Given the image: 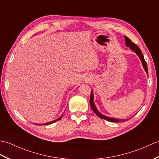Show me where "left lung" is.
I'll use <instances>...</instances> for the list:
<instances>
[{
	"mask_svg": "<svg viewBox=\"0 0 159 159\" xmlns=\"http://www.w3.org/2000/svg\"><path fill=\"white\" fill-rule=\"evenodd\" d=\"M125 43H126V46H127L128 48H130V50H131L133 52H135L136 54H137V55L139 56L140 61H142V65H143V67L144 70H145V71L146 72L147 74H148V66H147L146 62L145 61V59H144V57H143V56L142 54V51L140 50L139 48L137 46L136 44L133 43V42L130 41V39H129L126 36H125ZM90 104L91 108L93 109V111L95 113V114H97V116H98V117L102 118V119H105V120H107V121L114 122H118L120 121L123 122V121L125 120H124V119H118V118H116L108 117V116L102 114L101 112L98 111L97 108L96 107V105H95V104L94 103L93 90L91 91L90 98Z\"/></svg>",
	"mask_w": 159,
	"mask_h": 159,
	"instance_id": "1",
	"label": "left lung"
}]
</instances>
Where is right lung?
<instances>
[{
	"label": "right lung",
	"instance_id": "1",
	"mask_svg": "<svg viewBox=\"0 0 159 159\" xmlns=\"http://www.w3.org/2000/svg\"><path fill=\"white\" fill-rule=\"evenodd\" d=\"M62 116H63V114H62V115H61V117L58 118H57V119L51 121V122H47V123H45V124H43V125H51V124H52V123H54V122H56V121L59 120H61V119L62 118ZM35 125H37V124H35Z\"/></svg>",
	"mask_w": 159,
	"mask_h": 159
}]
</instances>
